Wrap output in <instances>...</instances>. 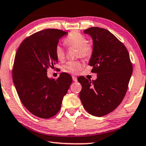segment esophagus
I'll return each mask as SVG.
<instances>
[{
	"instance_id": "obj_1",
	"label": "esophagus",
	"mask_w": 146,
	"mask_h": 146,
	"mask_svg": "<svg viewBox=\"0 0 146 146\" xmlns=\"http://www.w3.org/2000/svg\"><path fill=\"white\" fill-rule=\"evenodd\" d=\"M72 80L74 81H78V79H77V78L76 77V76H72Z\"/></svg>"
}]
</instances>
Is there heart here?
Segmentation results:
<instances>
[{"label":"heart","instance_id":"obj_1","mask_svg":"<svg viewBox=\"0 0 146 146\" xmlns=\"http://www.w3.org/2000/svg\"><path fill=\"white\" fill-rule=\"evenodd\" d=\"M64 43L68 47H74L78 49V57L85 59L90 58L94 53V46L90 43L87 42V39L85 35L81 33L73 31L70 33L65 40ZM54 53L56 58L59 61H63L65 57V51L60 44L55 46ZM83 67V63L80 61H69L62 66V70L65 72L77 74Z\"/></svg>","mask_w":146,"mask_h":146}]
</instances>
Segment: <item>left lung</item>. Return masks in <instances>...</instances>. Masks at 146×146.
Here are the masks:
<instances>
[{"label": "left lung", "instance_id": "left-lung-1", "mask_svg": "<svg viewBox=\"0 0 146 146\" xmlns=\"http://www.w3.org/2000/svg\"><path fill=\"white\" fill-rule=\"evenodd\" d=\"M93 39L94 53L89 62L96 80L83 76L78 80L82 86L80 98L89 113L103 117L113 111L123 100L133 72L126 47L111 33L92 27L84 31Z\"/></svg>", "mask_w": 146, "mask_h": 146}]
</instances>
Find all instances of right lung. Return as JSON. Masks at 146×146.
<instances>
[{"label":"right lung","instance_id":"add662e5","mask_svg":"<svg viewBox=\"0 0 146 146\" xmlns=\"http://www.w3.org/2000/svg\"><path fill=\"white\" fill-rule=\"evenodd\" d=\"M67 33L47 29L27 37L20 45L13 68V81L19 98L28 111L42 119L58 113L72 81L61 73L56 80L47 77V68L58 63L54 53L59 40Z\"/></svg>","mask_w":146,"mask_h":146}]
</instances>
